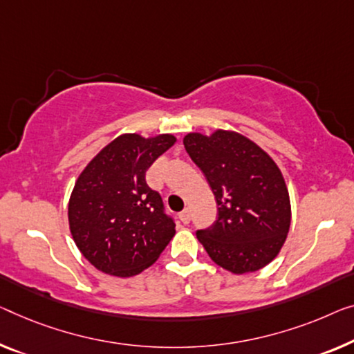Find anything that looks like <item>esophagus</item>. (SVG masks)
<instances>
[{
    "instance_id": "1",
    "label": "esophagus",
    "mask_w": 354,
    "mask_h": 354,
    "mask_svg": "<svg viewBox=\"0 0 354 354\" xmlns=\"http://www.w3.org/2000/svg\"><path fill=\"white\" fill-rule=\"evenodd\" d=\"M179 219H181L183 224L191 223V213H189V209L181 211V213H179Z\"/></svg>"
}]
</instances>
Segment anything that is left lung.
<instances>
[{"label":"left lung","mask_w":354,"mask_h":354,"mask_svg":"<svg viewBox=\"0 0 354 354\" xmlns=\"http://www.w3.org/2000/svg\"><path fill=\"white\" fill-rule=\"evenodd\" d=\"M184 147L207 176L218 219L197 239L211 261L234 275L261 270L286 241L291 200L275 160L234 130L191 131Z\"/></svg>","instance_id":"obj_1"}]
</instances>
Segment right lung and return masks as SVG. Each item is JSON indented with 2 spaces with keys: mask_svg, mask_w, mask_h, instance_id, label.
I'll use <instances>...</instances> for the list:
<instances>
[{
  "mask_svg": "<svg viewBox=\"0 0 354 354\" xmlns=\"http://www.w3.org/2000/svg\"><path fill=\"white\" fill-rule=\"evenodd\" d=\"M176 136L122 133L103 147L77 176L68 223L81 254L108 275L135 277L151 267L175 236L160 195L145 175Z\"/></svg>",
  "mask_w": 354,
  "mask_h": 354,
  "instance_id": "1",
  "label": "right lung"
}]
</instances>
